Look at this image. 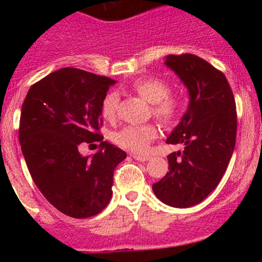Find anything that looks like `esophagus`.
Returning <instances> with one entry per match:
<instances>
[{
  "instance_id": "obj_1",
  "label": "esophagus",
  "mask_w": 262,
  "mask_h": 262,
  "mask_svg": "<svg viewBox=\"0 0 262 262\" xmlns=\"http://www.w3.org/2000/svg\"><path fill=\"white\" fill-rule=\"evenodd\" d=\"M132 157L137 161H141V162H146V161L149 160L148 156H139V155H132Z\"/></svg>"
}]
</instances>
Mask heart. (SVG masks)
Segmentation results:
<instances>
[{"label":"heart","mask_w":262,"mask_h":262,"mask_svg":"<svg viewBox=\"0 0 262 262\" xmlns=\"http://www.w3.org/2000/svg\"><path fill=\"white\" fill-rule=\"evenodd\" d=\"M132 90L152 104V113L165 125L175 123L181 114V100L171 95V84L161 77H143L132 83ZM119 95L110 91L101 104V115L106 120H114L118 114ZM155 124L126 125L114 134V142L119 147L134 153H146L150 143L158 137Z\"/></svg>","instance_id":"heart-1"}]
</instances>
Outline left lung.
<instances>
[{
  "label": "left lung",
  "instance_id": "left-lung-1",
  "mask_svg": "<svg viewBox=\"0 0 262 262\" xmlns=\"http://www.w3.org/2000/svg\"><path fill=\"white\" fill-rule=\"evenodd\" d=\"M166 66L187 87L190 104L167 138L184 149L167 156L168 172L152 189L165 204L189 208L218 186L228 167L236 144V101L223 72L203 58L171 54Z\"/></svg>",
  "mask_w": 262,
  "mask_h": 262
}]
</instances>
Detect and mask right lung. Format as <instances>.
I'll return each mask as SVG.
<instances>
[{
	"mask_svg": "<svg viewBox=\"0 0 262 262\" xmlns=\"http://www.w3.org/2000/svg\"><path fill=\"white\" fill-rule=\"evenodd\" d=\"M115 81L62 68L29 89L20 116L21 150L31 178L50 204L72 218L99 214L112 199L113 176L126 153L104 141L101 104ZM99 152L82 156L81 144Z\"/></svg>",
	"mask_w": 262,
	"mask_h": 262,
	"instance_id": "1",
	"label": "right lung"
}]
</instances>
